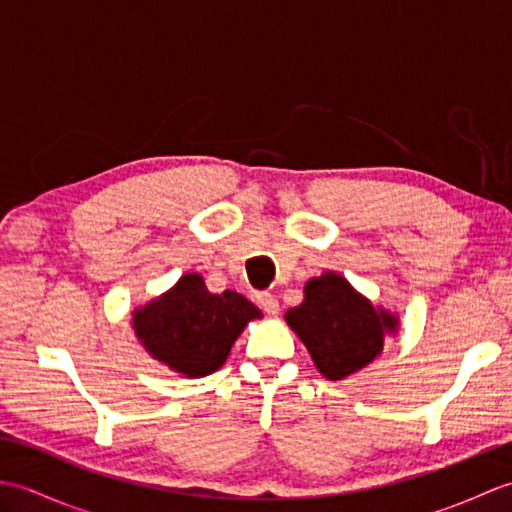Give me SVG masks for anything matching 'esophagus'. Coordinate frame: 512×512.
Returning a JSON list of instances; mask_svg holds the SVG:
<instances>
[{
    "instance_id": "obj_1",
    "label": "esophagus",
    "mask_w": 512,
    "mask_h": 512,
    "mask_svg": "<svg viewBox=\"0 0 512 512\" xmlns=\"http://www.w3.org/2000/svg\"><path fill=\"white\" fill-rule=\"evenodd\" d=\"M257 303H259V308H262L266 314H270V317L279 312V301L275 299V295H270V292H259Z\"/></svg>"
}]
</instances>
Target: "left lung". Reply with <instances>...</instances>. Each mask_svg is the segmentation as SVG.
<instances>
[{
  "label": "left lung",
  "mask_w": 512,
  "mask_h": 512,
  "mask_svg": "<svg viewBox=\"0 0 512 512\" xmlns=\"http://www.w3.org/2000/svg\"><path fill=\"white\" fill-rule=\"evenodd\" d=\"M286 321L330 380H341L372 363L383 350L385 332L398 328V319L376 310L334 273L310 279L306 301L288 310Z\"/></svg>",
  "instance_id": "1"
}]
</instances>
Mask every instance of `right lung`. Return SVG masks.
I'll list each match as a JSON object with an SVG mask.
<instances>
[{
    "instance_id": "right-lung-1",
    "label": "right lung",
    "mask_w": 512,
    "mask_h": 512,
    "mask_svg": "<svg viewBox=\"0 0 512 512\" xmlns=\"http://www.w3.org/2000/svg\"><path fill=\"white\" fill-rule=\"evenodd\" d=\"M259 317L262 312L246 297L233 290L213 295L200 275L189 273L167 295L134 312V330L160 363L200 378L226 361L244 325Z\"/></svg>"
}]
</instances>
